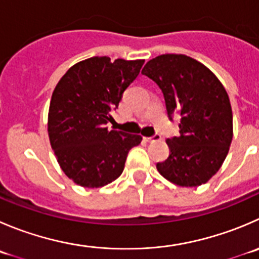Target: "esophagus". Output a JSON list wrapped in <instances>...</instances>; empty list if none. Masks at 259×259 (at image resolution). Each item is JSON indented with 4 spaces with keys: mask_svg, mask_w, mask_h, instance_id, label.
<instances>
[{
    "mask_svg": "<svg viewBox=\"0 0 259 259\" xmlns=\"http://www.w3.org/2000/svg\"><path fill=\"white\" fill-rule=\"evenodd\" d=\"M144 139L147 140V142L152 143V142H158V140H160V139H162V137H160L159 134H154V135H153V137H149V138H144Z\"/></svg>",
    "mask_w": 259,
    "mask_h": 259,
    "instance_id": "1",
    "label": "esophagus"
}]
</instances>
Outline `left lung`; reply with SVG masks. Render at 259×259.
I'll return each mask as SVG.
<instances>
[{
    "label": "left lung",
    "mask_w": 259,
    "mask_h": 259,
    "mask_svg": "<svg viewBox=\"0 0 259 259\" xmlns=\"http://www.w3.org/2000/svg\"><path fill=\"white\" fill-rule=\"evenodd\" d=\"M142 73L162 90L169 119L181 115L180 135L167 139L169 157L157 163L158 172L182 187L206 183L222 167L233 139L224 86L202 63L183 54L158 55Z\"/></svg>",
    "instance_id": "left-lung-1"
}]
</instances>
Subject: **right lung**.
Segmentation results:
<instances>
[{
	"instance_id": "add662e5",
	"label": "right lung",
	"mask_w": 259,
	"mask_h": 259,
	"mask_svg": "<svg viewBox=\"0 0 259 259\" xmlns=\"http://www.w3.org/2000/svg\"><path fill=\"white\" fill-rule=\"evenodd\" d=\"M144 60L92 57L77 63L53 91L48 114L50 145L60 168L82 187L109 185L124 170L138 134L107 129L111 111L139 74Z\"/></svg>"
}]
</instances>
